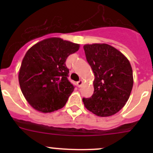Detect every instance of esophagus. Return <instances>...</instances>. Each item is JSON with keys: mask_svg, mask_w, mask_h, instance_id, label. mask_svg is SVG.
<instances>
[{"mask_svg": "<svg viewBox=\"0 0 153 153\" xmlns=\"http://www.w3.org/2000/svg\"><path fill=\"white\" fill-rule=\"evenodd\" d=\"M77 84H78V87H81V86H82V84H83V81H82V80H80L79 81H78V82H77Z\"/></svg>", "mask_w": 153, "mask_h": 153, "instance_id": "34e87169", "label": "esophagus"}]
</instances>
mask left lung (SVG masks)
Segmentation results:
<instances>
[{
    "mask_svg": "<svg viewBox=\"0 0 153 153\" xmlns=\"http://www.w3.org/2000/svg\"><path fill=\"white\" fill-rule=\"evenodd\" d=\"M86 61L93 71L94 92L83 98L88 110L107 117L121 110L128 101L133 86L130 63L115 48L106 44L84 46Z\"/></svg>",
    "mask_w": 153,
    "mask_h": 153,
    "instance_id": "1",
    "label": "left lung"
}]
</instances>
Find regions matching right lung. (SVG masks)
I'll list each match as a JSON object with an SVG mask.
<instances>
[{
  "label": "right lung",
  "instance_id": "right-lung-1",
  "mask_svg": "<svg viewBox=\"0 0 153 153\" xmlns=\"http://www.w3.org/2000/svg\"><path fill=\"white\" fill-rule=\"evenodd\" d=\"M80 45L59 38L43 40L27 51L18 75L21 92L32 107L52 112L67 103L75 86L68 80L67 57Z\"/></svg>",
  "mask_w": 153,
  "mask_h": 153
}]
</instances>
